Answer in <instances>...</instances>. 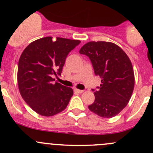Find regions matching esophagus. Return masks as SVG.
Segmentation results:
<instances>
[{
    "label": "esophagus",
    "mask_w": 153,
    "mask_h": 153,
    "mask_svg": "<svg viewBox=\"0 0 153 153\" xmlns=\"http://www.w3.org/2000/svg\"><path fill=\"white\" fill-rule=\"evenodd\" d=\"M75 91L78 92V93H83V90H80V89H78V88H75Z\"/></svg>",
    "instance_id": "esophagus-1"
}]
</instances>
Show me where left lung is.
<instances>
[{
  "label": "left lung",
  "mask_w": 153,
  "mask_h": 153,
  "mask_svg": "<svg viewBox=\"0 0 153 153\" xmlns=\"http://www.w3.org/2000/svg\"><path fill=\"white\" fill-rule=\"evenodd\" d=\"M80 53L90 59L101 84L94 91L95 100L88 109L99 116L110 118L127 105L134 87V74L130 59L120 47L111 42L91 41Z\"/></svg>",
  "instance_id": "8db88e82"
}]
</instances>
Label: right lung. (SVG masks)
<instances>
[{"label": "right lung", "instance_id": "right-lung-1", "mask_svg": "<svg viewBox=\"0 0 153 153\" xmlns=\"http://www.w3.org/2000/svg\"><path fill=\"white\" fill-rule=\"evenodd\" d=\"M80 41L45 37L32 42L22 53L18 63L17 81L23 100L39 115L53 116L63 111L73 91L53 75H61L67 56Z\"/></svg>", "mask_w": 153, "mask_h": 153}]
</instances>
